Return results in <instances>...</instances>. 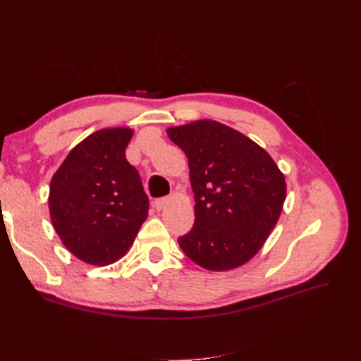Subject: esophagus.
I'll return each instance as SVG.
<instances>
[{
	"instance_id": "obj_1",
	"label": "esophagus",
	"mask_w": 361,
	"mask_h": 361,
	"mask_svg": "<svg viewBox=\"0 0 361 361\" xmlns=\"http://www.w3.org/2000/svg\"><path fill=\"white\" fill-rule=\"evenodd\" d=\"M169 203H170V199H169V197H164V199H158V200H155L154 206H155V209H157V211H161V209H164V207H166Z\"/></svg>"
}]
</instances>
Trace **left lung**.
<instances>
[{"instance_id": "8db88e82", "label": "left lung", "mask_w": 361, "mask_h": 361, "mask_svg": "<svg viewBox=\"0 0 361 361\" xmlns=\"http://www.w3.org/2000/svg\"><path fill=\"white\" fill-rule=\"evenodd\" d=\"M188 158L194 226L178 239L192 262L228 271L253 259L276 227L286 199L285 174L253 140L215 120L171 126Z\"/></svg>"}]
</instances>
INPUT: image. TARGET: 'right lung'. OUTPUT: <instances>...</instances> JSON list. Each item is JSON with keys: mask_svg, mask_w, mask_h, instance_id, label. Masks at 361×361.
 Wrapping results in <instances>:
<instances>
[{"mask_svg": "<svg viewBox=\"0 0 361 361\" xmlns=\"http://www.w3.org/2000/svg\"><path fill=\"white\" fill-rule=\"evenodd\" d=\"M130 128H105L76 145L54 173L49 216L63 245L89 265L126 255L145 223L149 199L125 150Z\"/></svg>", "mask_w": 361, "mask_h": 361, "instance_id": "obj_1", "label": "right lung"}]
</instances>
